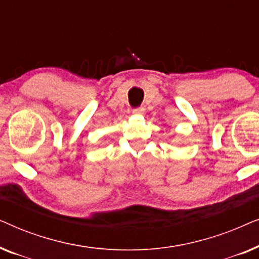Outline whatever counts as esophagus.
<instances>
[{"label": "esophagus", "mask_w": 259, "mask_h": 259, "mask_svg": "<svg viewBox=\"0 0 259 259\" xmlns=\"http://www.w3.org/2000/svg\"><path fill=\"white\" fill-rule=\"evenodd\" d=\"M133 114H136V115H144L145 114V109L143 107L133 109Z\"/></svg>", "instance_id": "34e87169"}]
</instances>
